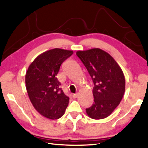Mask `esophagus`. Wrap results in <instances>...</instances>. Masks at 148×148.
<instances>
[{
  "label": "esophagus",
  "mask_w": 148,
  "mask_h": 148,
  "mask_svg": "<svg viewBox=\"0 0 148 148\" xmlns=\"http://www.w3.org/2000/svg\"><path fill=\"white\" fill-rule=\"evenodd\" d=\"M77 97H78V94H73V98H77Z\"/></svg>",
  "instance_id": "esophagus-1"
}]
</instances>
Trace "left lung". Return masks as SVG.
<instances>
[{"mask_svg": "<svg viewBox=\"0 0 148 148\" xmlns=\"http://www.w3.org/2000/svg\"><path fill=\"white\" fill-rule=\"evenodd\" d=\"M86 68L94 83V103L86 109L94 119H104L120 103L125 91V78L121 67L111 56L100 49L76 53Z\"/></svg>", "mask_w": 148, "mask_h": 148, "instance_id": "left-lung-1", "label": "left lung"}]
</instances>
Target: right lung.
<instances>
[{
    "label": "right lung",
    "instance_id": "1",
    "mask_svg": "<svg viewBox=\"0 0 148 148\" xmlns=\"http://www.w3.org/2000/svg\"><path fill=\"white\" fill-rule=\"evenodd\" d=\"M73 50L53 49L39 55L31 63L25 74L26 89L34 108L47 118L57 119L64 114L69 98L58 80L62 63Z\"/></svg>",
    "mask_w": 148,
    "mask_h": 148
}]
</instances>
